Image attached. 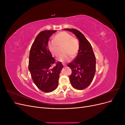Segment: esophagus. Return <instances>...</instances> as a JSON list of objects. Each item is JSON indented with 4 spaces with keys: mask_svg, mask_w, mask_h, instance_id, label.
Returning <instances> with one entry per match:
<instances>
[{
    "mask_svg": "<svg viewBox=\"0 0 125 125\" xmlns=\"http://www.w3.org/2000/svg\"><path fill=\"white\" fill-rule=\"evenodd\" d=\"M62 65H63V66H65H65H66V65H65V64H64V63H62Z\"/></svg>",
    "mask_w": 125,
    "mask_h": 125,
    "instance_id": "esophagus-1",
    "label": "esophagus"
}]
</instances>
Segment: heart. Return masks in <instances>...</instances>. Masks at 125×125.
<instances>
[{
    "instance_id": "heart-1",
    "label": "heart",
    "mask_w": 125,
    "mask_h": 125,
    "mask_svg": "<svg viewBox=\"0 0 125 125\" xmlns=\"http://www.w3.org/2000/svg\"><path fill=\"white\" fill-rule=\"evenodd\" d=\"M63 45L62 51L64 53L60 54L57 59L61 62H69L72 58L75 57L79 51V43L77 39L70 33L65 31L60 32L55 35L53 40L49 41L48 48L54 56L59 54V46Z\"/></svg>"
}]
</instances>
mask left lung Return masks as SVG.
<instances>
[{"label":"left lung","instance_id":"obj_1","mask_svg":"<svg viewBox=\"0 0 125 125\" xmlns=\"http://www.w3.org/2000/svg\"><path fill=\"white\" fill-rule=\"evenodd\" d=\"M64 30L71 32L77 37L80 46L76 57L68 64L72 70L69 76L71 84L75 89H84L92 82L95 73V55L91 45L82 33L74 29Z\"/></svg>","mask_w":125,"mask_h":125}]
</instances>
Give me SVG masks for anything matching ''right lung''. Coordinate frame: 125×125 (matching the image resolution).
Wrapping results in <instances>:
<instances>
[{"label": "right lung", "mask_w": 125, "mask_h": 125, "mask_svg": "<svg viewBox=\"0 0 125 125\" xmlns=\"http://www.w3.org/2000/svg\"><path fill=\"white\" fill-rule=\"evenodd\" d=\"M57 30H45L37 35L30 51L29 70L32 80L40 90L46 93L53 91L58 85L59 74L63 68L61 62L56 63L48 48L50 37ZM56 66L50 67L54 63Z\"/></svg>", "instance_id": "add662e5"}]
</instances>
